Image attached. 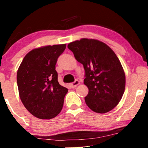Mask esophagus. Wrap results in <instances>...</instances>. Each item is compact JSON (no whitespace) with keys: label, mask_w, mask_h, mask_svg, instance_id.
<instances>
[{"label":"esophagus","mask_w":148,"mask_h":148,"mask_svg":"<svg viewBox=\"0 0 148 148\" xmlns=\"http://www.w3.org/2000/svg\"><path fill=\"white\" fill-rule=\"evenodd\" d=\"M79 84H80L79 82L77 79H76L74 82H73V83H71V84H70V86L72 88H76V86H78V85Z\"/></svg>","instance_id":"esophagus-1"}]
</instances>
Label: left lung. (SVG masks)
Instances as JSON below:
<instances>
[{
    "label": "left lung",
    "instance_id": "left-lung-1",
    "mask_svg": "<svg viewBox=\"0 0 148 148\" xmlns=\"http://www.w3.org/2000/svg\"><path fill=\"white\" fill-rule=\"evenodd\" d=\"M75 59L84 65V84L89 92L86 104L97 113L108 112L117 106L125 88V74L114 51L104 42L82 38L68 44Z\"/></svg>",
    "mask_w": 148,
    "mask_h": 148
}]
</instances>
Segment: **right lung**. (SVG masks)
Segmentation results:
<instances>
[{
	"instance_id": "right-lung-1",
	"label": "right lung",
	"mask_w": 148,
	"mask_h": 148,
	"mask_svg": "<svg viewBox=\"0 0 148 148\" xmlns=\"http://www.w3.org/2000/svg\"><path fill=\"white\" fill-rule=\"evenodd\" d=\"M65 48V44L35 48L26 54L18 69L20 99L25 108L38 119L54 118L63 106L68 90L58 83L55 65Z\"/></svg>"
}]
</instances>
